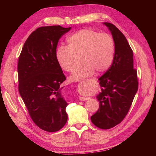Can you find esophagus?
<instances>
[{"mask_svg": "<svg viewBox=\"0 0 156 156\" xmlns=\"http://www.w3.org/2000/svg\"><path fill=\"white\" fill-rule=\"evenodd\" d=\"M89 98H83V97H80L79 98V100L81 101H87L89 100Z\"/></svg>", "mask_w": 156, "mask_h": 156, "instance_id": "34e87169", "label": "esophagus"}]
</instances>
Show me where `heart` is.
I'll return each instance as SVG.
<instances>
[{
  "label": "heart",
  "mask_w": 156,
  "mask_h": 156,
  "mask_svg": "<svg viewBox=\"0 0 156 156\" xmlns=\"http://www.w3.org/2000/svg\"><path fill=\"white\" fill-rule=\"evenodd\" d=\"M115 44L107 33L92 29H83L69 36L67 46H60L56 52L58 65L67 72H72L81 56L83 62L70 77L72 81H79L92 75L95 71L106 72L115 58Z\"/></svg>",
  "instance_id": "1"
}]
</instances>
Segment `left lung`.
Segmentation results:
<instances>
[{
  "instance_id": "left-lung-1",
  "label": "left lung",
  "mask_w": 156,
  "mask_h": 156,
  "mask_svg": "<svg viewBox=\"0 0 156 156\" xmlns=\"http://www.w3.org/2000/svg\"><path fill=\"white\" fill-rule=\"evenodd\" d=\"M115 41L113 62L99 79L101 92L97 96L98 111L91 116L94 126L103 129L120 124L128 112L138 90L136 69L133 68V54L125 36L110 23H104Z\"/></svg>"
}]
</instances>
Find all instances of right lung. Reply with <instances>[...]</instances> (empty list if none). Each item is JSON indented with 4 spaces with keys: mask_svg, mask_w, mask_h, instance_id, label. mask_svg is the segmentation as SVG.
<instances>
[{
    "mask_svg": "<svg viewBox=\"0 0 156 156\" xmlns=\"http://www.w3.org/2000/svg\"><path fill=\"white\" fill-rule=\"evenodd\" d=\"M70 29L60 25L37 28L26 40L18 60L19 92L32 121L49 132L62 129L68 120V103L60 87L66 77L56 51L61 36Z\"/></svg>",
    "mask_w": 156,
    "mask_h": 156,
    "instance_id": "obj_1",
    "label": "right lung"
}]
</instances>
